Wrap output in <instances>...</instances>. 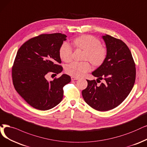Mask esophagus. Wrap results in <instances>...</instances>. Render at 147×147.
I'll return each instance as SVG.
<instances>
[{
  "label": "esophagus",
  "mask_w": 147,
  "mask_h": 147,
  "mask_svg": "<svg viewBox=\"0 0 147 147\" xmlns=\"http://www.w3.org/2000/svg\"><path fill=\"white\" fill-rule=\"evenodd\" d=\"M79 78L78 77H71V80L74 81V80H77Z\"/></svg>",
  "instance_id": "34e87169"
}]
</instances>
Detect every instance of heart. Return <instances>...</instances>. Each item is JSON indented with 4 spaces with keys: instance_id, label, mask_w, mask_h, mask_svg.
I'll return each mask as SVG.
<instances>
[{
    "instance_id": "1",
    "label": "heart",
    "mask_w": 147,
    "mask_h": 147,
    "mask_svg": "<svg viewBox=\"0 0 147 147\" xmlns=\"http://www.w3.org/2000/svg\"><path fill=\"white\" fill-rule=\"evenodd\" d=\"M73 43L77 48L85 51L84 59L89 60L93 65H101L106 58V49L101 46L100 41L95 37L84 35L75 38ZM72 52L71 46L67 42L63 43L59 52L61 59L65 62H69L72 60ZM91 68V64L88 61H74L66 66V71L73 77H80L90 71Z\"/></svg>"
}]
</instances>
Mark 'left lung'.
<instances>
[{"instance_id":"obj_1","label":"left lung","mask_w":147,"mask_h":147,"mask_svg":"<svg viewBox=\"0 0 147 147\" xmlns=\"http://www.w3.org/2000/svg\"><path fill=\"white\" fill-rule=\"evenodd\" d=\"M107 50L104 61L92 72L98 80H105L100 86L95 80H87L82 91L86 102L98 111H107L121 104L132 90L136 78V68L131 52L122 40L102 36ZM98 83V82H97Z\"/></svg>"}]
</instances>
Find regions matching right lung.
Returning a JSON list of instances; mask_svg holds the SVG:
<instances>
[{
  "instance_id": "obj_1",
  "label": "right lung",
  "mask_w": 147,
  "mask_h": 147,
  "mask_svg": "<svg viewBox=\"0 0 147 147\" xmlns=\"http://www.w3.org/2000/svg\"><path fill=\"white\" fill-rule=\"evenodd\" d=\"M67 36L61 33L42 34L23 44L17 52L12 69L15 89L32 107L47 110L55 107L63 97V87L71 81L63 74L52 81L49 73H61L60 49Z\"/></svg>"
}]
</instances>
